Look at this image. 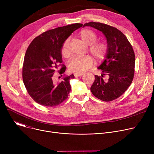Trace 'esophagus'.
<instances>
[{
  "label": "esophagus",
  "mask_w": 154,
  "mask_h": 154,
  "mask_svg": "<svg viewBox=\"0 0 154 154\" xmlns=\"http://www.w3.org/2000/svg\"><path fill=\"white\" fill-rule=\"evenodd\" d=\"M83 75H84V73H74L75 77H79V76H82Z\"/></svg>",
  "instance_id": "34e87169"
}]
</instances>
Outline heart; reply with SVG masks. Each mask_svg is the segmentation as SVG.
<instances>
[{
    "mask_svg": "<svg viewBox=\"0 0 154 154\" xmlns=\"http://www.w3.org/2000/svg\"><path fill=\"white\" fill-rule=\"evenodd\" d=\"M79 37L82 41L89 46V51L97 60H102L107 52V46L103 42H95L97 37L94 32L90 30H82L79 33ZM69 40H66L62 45L61 52L63 56L67 57L69 55L68 49ZM93 63V59L89 55H85L82 57L73 58L69 63V70L75 73H82L89 69Z\"/></svg>",
    "mask_w": 154,
    "mask_h": 154,
    "instance_id": "1",
    "label": "heart"
}]
</instances>
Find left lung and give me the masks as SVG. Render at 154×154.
Masks as SVG:
<instances>
[{
  "label": "left lung",
  "instance_id": "left-lung-1",
  "mask_svg": "<svg viewBox=\"0 0 154 154\" xmlns=\"http://www.w3.org/2000/svg\"><path fill=\"white\" fill-rule=\"evenodd\" d=\"M99 30L107 40V52L102 63L97 67L102 71L101 77L95 75L91 87L92 94L99 99L109 102L119 98L131 85L134 75L135 54L133 48L122 32L117 29L100 22L85 23ZM109 76L104 82L103 75Z\"/></svg>",
  "mask_w": 154,
  "mask_h": 154
}]
</instances>
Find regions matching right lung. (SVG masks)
Segmentation results:
<instances>
[{
	"instance_id": "right-lung-1",
	"label": "right lung",
	"mask_w": 154,
	"mask_h": 154,
	"mask_svg": "<svg viewBox=\"0 0 154 154\" xmlns=\"http://www.w3.org/2000/svg\"><path fill=\"white\" fill-rule=\"evenodd\" d=\"M82 26V23H76L46 31L35 37L27 48L22 78L29 94L37 103L45 107H54L68 97L71 90L70 80L74 75L63 74V80L58 84L54 83L52 76L62 62L63 42ZM66 69L62 65L60 74H63Z\"/></svg>"
}]
</instances>
